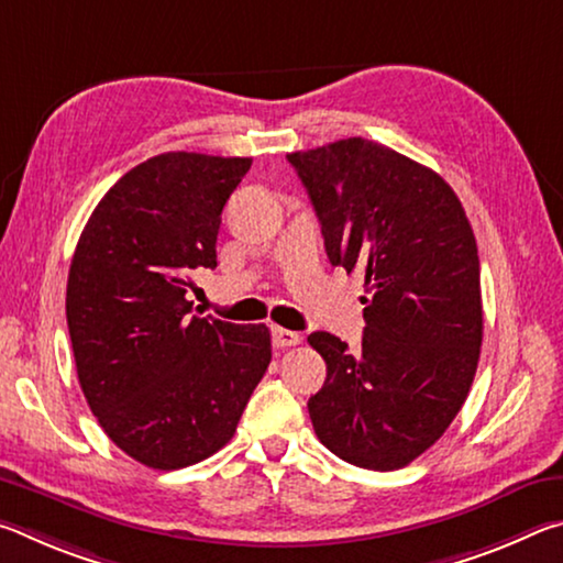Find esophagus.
I'll return each instance as SVG.
<instances>
[{"label":"esophagus","mask_w":563,"mask_h":563,"mask_svg":"<svg viewBox=\"0 0 563 563\" xmlns=\"http://www.w3.org/2000/svg\"><path fill=\"white\" fill-rule=\"evenodd\" d=\"M300 342H302V338L298 335V332L285 330V328H273V345L278 350L295 347V345H300Z\"/></svg>","instance_id":"34e87169"}]
</instances>
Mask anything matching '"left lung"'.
Returning <instances> with one entry per match:
<instances>
[{
  "instance_id": "1",
  "label": "left lung",
  "mask_w": 563,
  "mask_h": 563,
  "mask_svg": "<svg viewBox=\"0 0 563 563\" xmlns=\"http://www.w3.org/2000/svg\"><path fill=\"white\" fill-rule=\"evenodd\" d=\"M332 265L365 273L362 347L308 342L328 365L308 409L318 440L365 470L407 466L460 412L482 347L479 255L460 198L417 161L367 139L288 154Z\"/></svg>"
}]
</instances>
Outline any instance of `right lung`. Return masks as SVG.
Here are the masks:
<instances>
[{"mask_svg": "<svg viewBox=\"0 0 563 563\" xmlns=\"http://www.w3.org/2000/svg\"><path fill=\"white\" fill-rule=\"evenodd\" d=\"M253 158L170 151L123 174L93 208L66 283L81 393L109 440L151 470L231 442L271 365V330L194 316L216 268L223 206Z\"/></svg>", "mask_w": 563, "mask_h": 563, "instance_id": "right-lung-1", "label": "right lung"}]
</instances>
